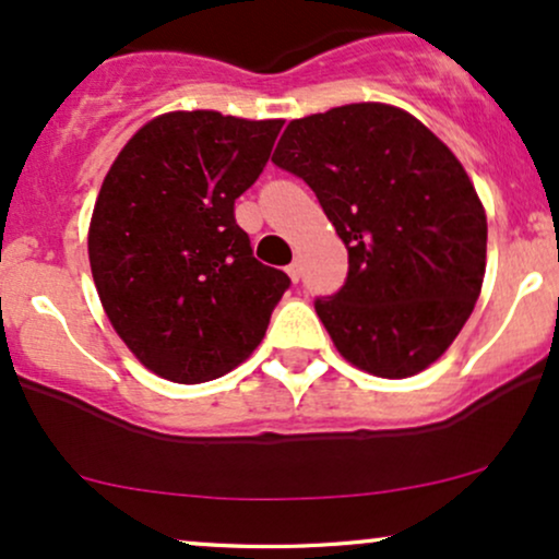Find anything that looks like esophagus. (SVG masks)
Instances as JSON below:
<instances>
[{"instance_id": "obj_1", "label": "esophagus", "mask_w": 559, "mask_h": 559, "mask_svg": "<svg viewBox=\"0 0 559 559\" xmlns=\"http://www.w3.org/2000/svg\"><path fill=\"white\" fill-rule=\"evenodd\" d=\"M286 273H288V278L294 281V284H299V278H301V265H299V262H292V265L286 267Z\"/></svg>"}]
</instances>
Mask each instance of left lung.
Here are the masks:
<instances>
[{"label":"left lung","mask_w":559,"mask_h":559,"mask_svg":"<svg viewBox=\"0 0 559 559\" xmlns=\"http://www.w3.org/2000/svg\"><path fill=\"white\" fill-rule=\"evenodd\" d=\"M349 252L316 312L357 368L407 378L463 331L486 271V215L457 157L413 115L362 102L292 120L273 152Z\"/></svg>","instance_id":"left-lung-1"}]
</instances>
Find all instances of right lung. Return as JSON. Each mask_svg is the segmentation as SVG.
Here are the masks:
<instances>
[{
	"label": "right lung",
	"instance_id": "obj_1",
	"mask_svg": "<svg viewBox=\"0 0 559 559\" xmlns=\"http://www.w3.org/2000/svg\"><path fill=\"white\" fill-rule=\"evenodd\" d=\"M284 120L168 112L123 146L96 197L88 262L112 329L152 373L204 383L252 355L292 281L252 254L234 204Z\"/></svg>",
	"mask_w": 559,
	"mask_h": 559
}]
</instances>
